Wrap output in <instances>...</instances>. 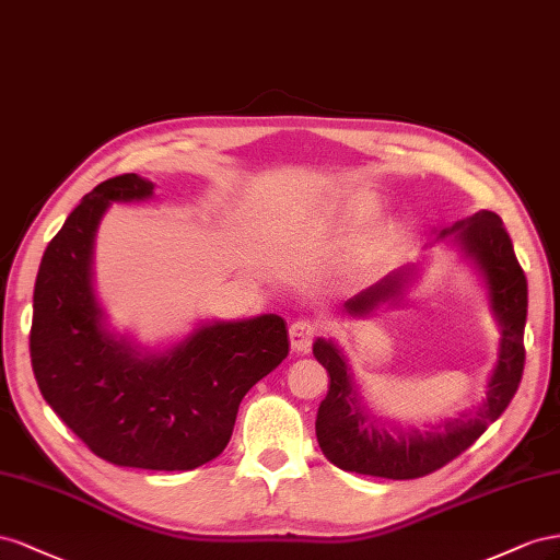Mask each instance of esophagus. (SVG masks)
Here are the masks:
<instances>
[{
	"mask_svg": "<svg viewBox=\"0 0 560 560\" xmlns=\"http://www.w3.org/2000/svg\"><path fill=\"white\" fill-rule=\"evenodd\" d=\"M289 335H291V347L295 351H310L312 342L318 335V324L312 322V318H295L289 328Z\"/></svg>",
	"mask_w": 560,
	"mask_h": 560,
	"instance_id": "34e87169",
	"label": "esophagus"
}]
</instances>
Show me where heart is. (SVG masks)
<instances>
[{
	"label": "heart",
	"mask_w": 560,
	"mask_h": 560,
	"mask_svg": "<svg viewBox=\"0 0 560 560\" xmlns=\"http://www.w3.org/2000/svg\"><path fill=\"white\" fill-rule=\"evenodd\" d=\"M359 213H365V209H359ZM382 246V244H380Z\"/></svg>",
	"instance_id": "obj_1"
}]
</instances>
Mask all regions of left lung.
<instances>
[{
	"label": "left lung",
	"mask_w": 560,
	"mask_h": 560,
	"mask_svg": "<svg viewBox=\"0 0 560 560\" xmlns=\"http://www.w3.org/2000/svg\"><path fill=\"white\" fill-rule=\"evenodd\" d=\"M459 231L465 248L481 265L488 279L492 310L502 322L500 359L488 382L486 401L471 415H459L429 431H392L363 412L359 392L345 363L342 351L332 342L318 340L314 357L330 375L328 394L318 406L316 439L324 455L345 471L365 476L420 478L448 465L465 453L483 434L514 398L525 365V316H528V281L514 253V244L502 218L494 211H478L462 220L453 230ZM401 289V277L380 281L347 302L349 314L373 310L380 300L392 298Z\"/></svg>",
	"instance_id": "8db88e82"
}]
</instances>
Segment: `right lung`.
Segmentation results:
<instances>
[{
	"label": "right lung",
	"instance_id": "right-lung-1",
	"mask_svg": "<svg viewBox=\"0 0 560 560\" xmlns=\"http://www.w3.org/2000/svg\"><path fill=\"white\" fill-rule=\"evenodd\" d=\"M154 185L124 173L93 187L51 238L35 281L30 359L46 404L117 467L187 471L218 457L246 392L289 357L277 314L203 326L162 357L109 338L91 289L93 234L109 201Z\"/></svg>",
	"mask_w": 560,
	"mask_h": 560
}]
</instances>
